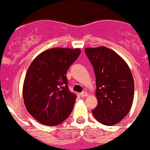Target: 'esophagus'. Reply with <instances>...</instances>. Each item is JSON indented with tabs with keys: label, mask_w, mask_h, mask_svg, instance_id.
Listing matches in <instances>:
<instances>
[{
	"label": "esophagus",
	"mask_w": 150,
	"mask_h": 150,
	"mask_svg": "<svg viewBox=\"0 0 150 150\" xmlns=\"http://www.w3.org/2000/svg\"><path fill=\"white\" fill-rule=\"evenodd\" d=\"M87 92H81V93H80V96H81V97L84 98V97H86V96H87Z\"/></svg>",
	"instance_id": "obj_1"
}]
</instances>
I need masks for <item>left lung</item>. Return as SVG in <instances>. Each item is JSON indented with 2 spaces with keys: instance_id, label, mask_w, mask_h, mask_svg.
<instances>
[{
  "instance_id": "1",
  "label": "left lung",
  "mask_w": 150,
  "mask_h": 150,
  "mask_svg": "<svg viewBox=\"0 0 150 150\" xmlns=\"http://www.w3.org/2000/svg\"><path fill=\"white\" fill-rule=\"evenodd\" d=\"M94 69L96 81V108L92 110L100 123L110 126L127 115L134 96L133 75L125 60L105 47L85 48Z\"/></svg>"
}]
</instances>
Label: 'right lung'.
<instances>
[{
  "label": "right lung",
  "instance_id": "add662e5",
  "mask_svg": "<svg viewBox=\"0 0 150 150\" xmlns=\"http://www.w3.org/2000/svg\"><path fill=\"white\" fill-rule=\"evenodd\" d=\"M80 52L79 49H50L28 68L23 90L25 107L43 125H59L71 113L76 96L69 91L66 73Z\"/></svg>",
  "mask_w": 150,
  "mask_h": 150
}]
</instances>
